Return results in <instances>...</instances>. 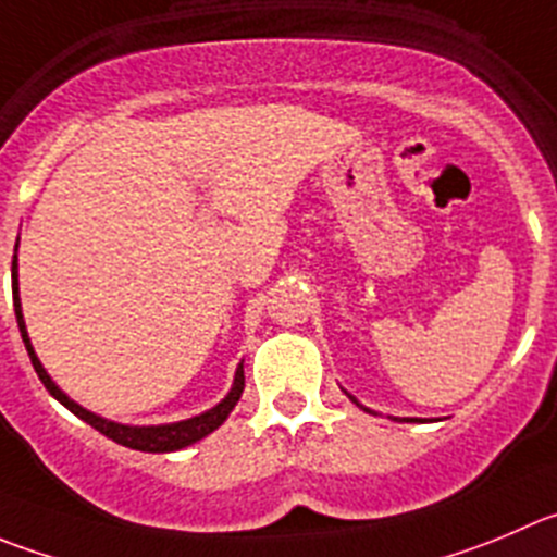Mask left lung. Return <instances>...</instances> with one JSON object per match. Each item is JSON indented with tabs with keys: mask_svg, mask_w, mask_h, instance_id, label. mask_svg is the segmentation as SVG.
Returning a JSON list of instances; mask_svg holds the SVG:
<instances>
[{
	"mask_svg": "<svg viewBox=\"0 0 557 557\" xmlns=\"http://www.w3.org/2000/svg\"><path fill=\"white\" fill-rule=\"evenodd\" d=\"M352 401H355V399H352ZM410 421H412V418H410Z\"/></svg>",
	"mask_w": 557,
	"mask_h": 557,
	"instance_id": "8db88e82",
	"label": "left lung"
}]
</instances>
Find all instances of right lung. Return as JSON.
I'll return each instance as SVG.
<instances>
[{"instance_id": "obj_1", "label": "right lung", "mask_w": 557, "mask_h": 557, "mask_svg": "<svg viewBox=\"0 0 557 557\" xmlns=\"http://www.w3.org/2000/svg\"><path fill=\"white\" fill-rule=\"evenodd\" d=\"M15 251H18V243H15ZM13 309H15V320H18L21 338H24V347H26V352H29V361H32V367H35L40 383L46 385V391H49L57 401H62V405H65L73 416H78L82 421H87L89 426L98 429L100 434H106L109 441L120 443V446H125V448H134V451L169 454V451H180V448L190 446V443H196V441H202V437H208L210 432H215V429L226 421V416L235 410L237 399H240V394H243V385H246V377H243V363H240L235 372V383H232L230 394H226L224 399L213 407V410L202 412V416L185 418V421H177V423H158V426H128V423L106 421V418L84 410V407L76 405V401H73L67 394H62L60 385H57L54 380L49 377V372L44 369V363L37 361L35 347H32L29 333H26V325H24V314H21L18 257H13Z\"/></svg>"}]
</instances>
